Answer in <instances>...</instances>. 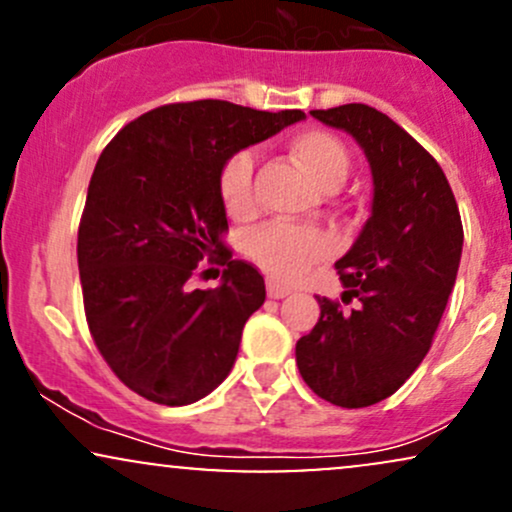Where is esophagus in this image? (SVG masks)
<instances>
[{
  "label": "esophagus",
  "instance_id": "obj_1",
  "mask_svg": "<svg viewBox=\"0 0 512 512\" xmlns=\"http://www.w3.org/2000/svg\"><path fill=\"white\" fill-rule=\"evenodd\" d=\"M289 293H291L289 286L276 284L274 279L267 281V296H269V298H284V296H289Z\"/></svg>",
  "mask_w": 512,
  "mask_h": 512
}]
</instances>
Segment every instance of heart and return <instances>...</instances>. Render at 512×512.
I'll return each mask as SVG.
<instances>
[{
  "mask_svg": "<svg viewBox=\"0 0 512 512\" xmlns=\"http://www.w3.org/2000/svg\"><path fill=\"white\" fill-rule=\"evenodd\" d=\"M286 146H289L293 161L322 190H334L349 170V151L342 139L325 129H298ZM216 190H219L223 209L233 219H245L255 211L250 151H236L221 163L219 175H216ZM245 250L274 279L296 281L315 262L325 260L330 245L315 228L274 221L248 233Z\"/></svg>",
  "mask_w": 512,
  "mask_h": 512,
  "instance_id": "1",
  "label": "heart"
}]
</instances>
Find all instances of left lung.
I'll return each instance as SVG.
<instances>
[{
  "label": "left lung",
  "mask_w": 512,
  "mask_h": 512,
  "mask_svg": "<svg viewBox=\"0 0 512 512\" xmlns=\"http://www.w3.org/2000/svg\"><path fill=\"white\" fill-rule=\"evenodd\" d=\"M366 151L373 211L339 260L342 302L317 298L320 320L298 339L296 363L317 397L344 409L378 404L431 349L462 255V219L443 168L395 120L363 103L310 110Z\"/></svg>",
  "instance_id": "obj_1"
}]
</instances>
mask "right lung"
Segmentation results:
<instances>
[{
  "instance_id": "obj_1",
  "label": "right lung",
  "mask_w": 512,
  "mask_h": 512,
  "mask_svg": "<svg viewBox=\"0 0 512 512\" xmlns=\"http://www.w3.org/2000/svg\"><path fill=\"white\" fill-rule=\"evenodd\" d=\"M303 117L211 98L168 103L122 127L98 158L76 240L84 313L110 370L149 402L185 407L231 373L267 291L255 264L223 243L216 175ZM204 256L227 267L219 290L189 289Z\"/></svg>"
}]
</instances>
